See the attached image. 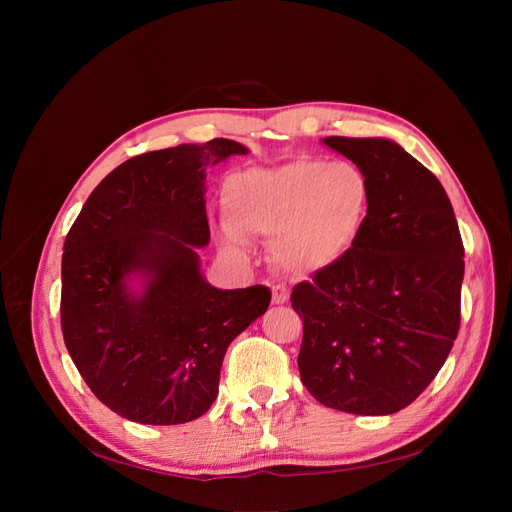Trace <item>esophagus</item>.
<instances>
[{"instance_id": "obj_1", "label": "esophagus", "mask_w": 512, "mask_h": 512, "mask_svg": "<svg viewBox=\"0 0 512 512\" xmlns=\"http://www.w3.org/2000/svg\"><path fill=\"white\" fill-rule=\"evenodd\" d=\"M271 292H273V303H275V305H284V303H288V299H290V292H288V288H286V286L277 284V286H273V288H271Z\"/></svg>"}]
</instances>
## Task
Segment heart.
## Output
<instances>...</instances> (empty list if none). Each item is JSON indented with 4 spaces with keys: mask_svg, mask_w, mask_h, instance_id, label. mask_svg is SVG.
Instances as JSON below:
<instances>
[{
    "mask_svg": "<svg viewBox=\"0 0 512 512\" xmlns=\"http://www.w3.org/2000/svg\"><path fill=\"white\" fill-rule=\"evenodd\" d=\"M224 250L245 254V239L271 237V258L292 275L337 267L361 241L371 183L352 162L297 158L247 168L222 183Z\"/></svg>",
    "mask_w": 512,
    "mask_h": 512,
    "instance_id": "obj_1",
    "label": "heart"
}]
</instances>
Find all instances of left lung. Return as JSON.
<instances>
[{"mask_svg":"<svg viewBox=\"0 0 512 512\" xmlns=\"http://www.w3.org/2000/svg\"><path fill=\"white\" fill-rule=\"evenodd\" d=\"M322 143L363 168L371 211L348 258L292 290L301 380L327 408L393 414L427 389L457 337L459 226L436 175L389 138Z\"/></svg>","mask_w":512,"mask_h":512,"instance_id":"1","label":"left lung"}]
</instances>
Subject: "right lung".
<instances>
[{
  "label": "right lung",
  "mask_w": 512,
  "mask_h": 512,
  "mask_svg": "<svg viewBox=\"0 0 512 512\" xmlns=\"http://www.w3.org/2000/svg\"><path fill=\"white\" fill-rule=\"evenodd\" d=\"M245 153L213 138L130 158L89 194L68 232L64 342L89 389L128 421L203 416L230 342L271 303L267 286H211L196 252L209 243L207 168Z\"/></svg>",
  "instance_id": "right-lung-1"
}]
</instances>
